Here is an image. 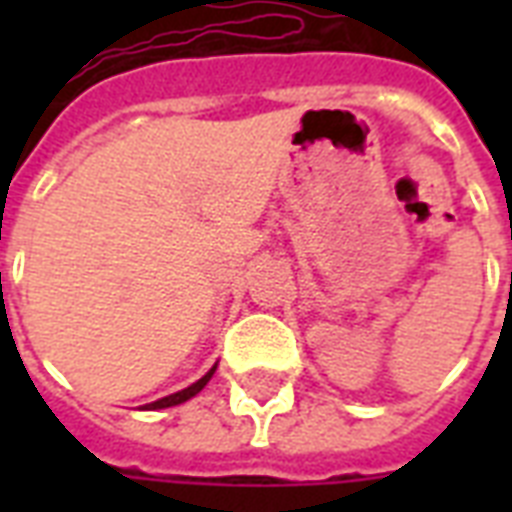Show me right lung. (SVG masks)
<instances>
[{"instance_id":"1","label":"right lung","mask_w":512,"mask_h":512,"mask_svg":"<svg viewBox=\"0 0 512 512\" xmlns=\"http://www.w3.org/2000/svg\"><path fill=\"white\" fill-rule=\"evenodd\" d=\"M215 369H217V366H212V369H209V372L204 374V377H201L199 382H193L191 388H185V390H177V393H172V396H167V398H159V401H154V404H148V409H167V406H177V404H183V401H188V398H193V396H196V393H199L201 388H204V385H207V382H209V377H212V374H215Z\"/></svg>"}]
</instances>
